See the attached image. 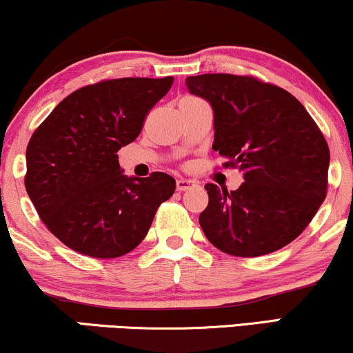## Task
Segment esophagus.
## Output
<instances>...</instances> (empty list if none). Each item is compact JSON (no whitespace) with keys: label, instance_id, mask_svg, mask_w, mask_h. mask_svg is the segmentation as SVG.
<instances>
[{"label":"esophagus","instance_id":"esophagus-1","mask_svg":"<svg viewBox=\"0 0 353 353\" xmlns=\"http://www.w3.org/2000/svg\"><path fill=\"white\" fill-rule=\"evenodd\" d=\"M196 183H198L196 181H188V179H177L176 188L179 192H185V190H188V188L195 187Z\"/></svg>","mask_w":353,"mask_h":353}]
</instances>
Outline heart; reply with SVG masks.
<instances>
[{
  "instance_id": "heart-1",
  "label": "heart",
  "mask_w": 353,
  "mask_h": 353,
  "mask_svg": "<svg viewBox=\"0 0 353 353\" xmlns=\"http://www.w3.org/2000/svg\"><path fill=\"white\" fill-rule=\"evenodd\" d=\"M182 101H185V102H201L200 99H196V97H192V96H187V97H183Z\"/></svg>"
}]
</instances>
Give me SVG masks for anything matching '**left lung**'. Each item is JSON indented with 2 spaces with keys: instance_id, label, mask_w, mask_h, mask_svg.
<instances>
[{
  "instance_id": "obj_1",
  "label": "left lung",
  "mask_w": 353,
  "mask_h": 353,
  "mask_svg": "<svg viewBox=\"0 0 353 353\" xmlns=\"http://www.w3.org/2000/svg\"><path fill=\"white\" fill-rule=\"evenodd\" d=\"M185 83L212 105L222 168H240L245 179L233 192L205 185L206 238L236 257L290 245L326 198L330 148L319 125L292 94L252 75L205 73Z\"/></svg>"
}]
</instances>
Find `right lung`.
<instances>
[{"label":"right lung","mask_w":353,"mask_h":353,"mask_svg":"<svg viewBox=\"0 0 353 353\" xmlns=\"http://www.w3.org/2000/svg\"><path fill=\"white\" fill-rule=\"evenodd\" d=\"M174 78H115L67 96L30 137L26 188L39 219L79 254L115 259L139 246L176 181L128 179L118 150L136 141Z\"/></svg>","instance_id":"1"}]
</instances>
